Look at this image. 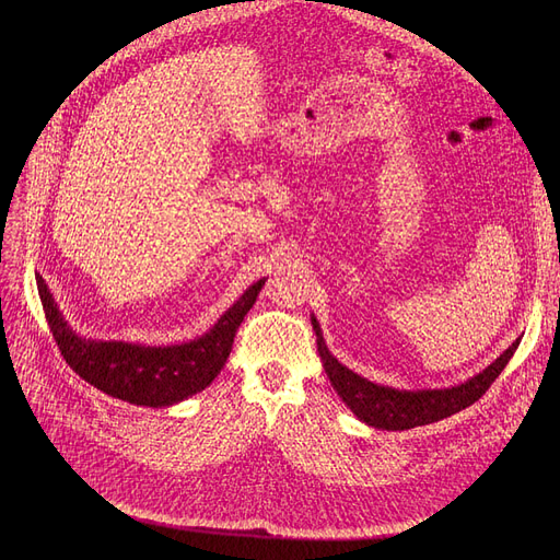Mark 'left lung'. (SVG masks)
Instances as JSON below:
<instances>
[{"mask_svg":"<svg viewBox=\"0 0 560 560\" xmlns=\"http://www.w3.org/2000/svg\"><path fill=\"white\" fill-rule=\"evenodd\" d=\"M313 331L317 336V351L322 365L331 381L334 390L340 395V399L354 410V416L374 427L386 431H404L422 424H431L438 420H445L458 410L472 406L479 397L486 395V390L492 386V381L502 374L515 349L520 345V338L499 357L494 363H490L483 372L477 376L467 378L465 384L440 388V390H397L388 386L372 384V381L363 378L361 374L351 372L338 359L331 354L325 338H322L317 319L311 315Z\"/></svg>","mask_w":560,"mask_h":560,"instance_id":"left-lung-1","label":"left lung"}]
</instances>
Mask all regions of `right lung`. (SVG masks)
<instances>
[{
    "label": "right lung",
    "instance_id": "add662e5",
    "mask_svg": "<svg viewBox=\"0 0 560 560\" xmlns=\"http://www.w3.org/2000/svg\"><path fill=\"white\" fill-rule=\"evenodd\" d=\"M36 281L49 331L54 334L66 363L97 390L136 406L152 408L184 401L211 386V381L220 374L231 354L235 331L265 283V279H260L249 285L243 298L201 338L182 345L150 347L79 338L54 304L51 292L40 275Z\"/></svg>",
    "mask_w": 560,
    "mask_h": 560
}]
</instances>
